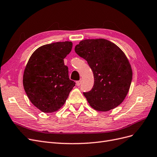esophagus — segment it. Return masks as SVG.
I'll return each mask as SVG.
<instances>
[{
  "label": "esophagus",
  "mask_w": 157,
  "mask_h": 157,
  "mask_svg": "<svg viewBox=\"0 0 157 157\" xmlns=\"http://www.w3.org/2000/svg\"><path fill=\"white\" fill-rule=\"evenodd\" d=\"M81 84H82V81H81V80L77 81V82H76V85H77L78 86H79Z\"/></svg>",
  "instance_id": "obj_1"
}]
</instances>
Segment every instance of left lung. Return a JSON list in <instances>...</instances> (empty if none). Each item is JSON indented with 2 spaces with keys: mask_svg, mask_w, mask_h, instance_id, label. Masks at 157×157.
Returning a JSON list of instances; mask_svg holds the SVG:
<instances>
[{
  "mask_svg": "<svg viewBox=\"0 0 157 157\" xmlns=\"http://www.w3.org/2000/svg\"><path fill=\"white\" fill-rule=\"evenodd\" d=\"M75 52L87 61L94 74L92 89L83 94L96 111H107L122 103L132 77L129 60L118 46L105 39H85Z\"/></svg>",
  "mask_w": 157,
  "mask_h": 157,
  "instance_id": "obj_1",
  "label": "left lung"
}]
</instances>
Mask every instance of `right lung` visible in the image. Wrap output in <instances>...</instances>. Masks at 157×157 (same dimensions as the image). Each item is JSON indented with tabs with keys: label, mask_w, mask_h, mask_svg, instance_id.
<instances>
[{
	"label": "right lung",
	"mask_w": 157,
	"mask_h": 157,
	"mask_svg": "<svg viewBox=\"0 0 157 157\" xmlns=\"http://www.w3.org/2000/svg\"><path fill=\"white\" fill-rule=\"evenodd\" d=\"M72 48L71 41L45 44L35 51L28 61L23 86L29 100L43 113L58 111L75 86L63 60Z\"/></svg>",
	"instance_id": "obj_1"
}]
</instances>
